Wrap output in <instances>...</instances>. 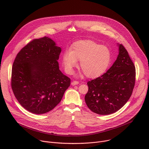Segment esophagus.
<instances>
[{
    "label": "esophagus",
    "mask_w": 149,
    "mask_h": 149,
    "mask_svg": "<svg viewBox=\"0 0 149 149\" xmlns=\"http://www.w3.org/2000/svg\"><path fill=\"white\" fill-rule=\"evenodd\" d=\"M79 84V82L78 81H74L71 82V85L72 86H75V85H77Z\"/></svg>",
    "instance_id": "obj_1"
}]
</instances>
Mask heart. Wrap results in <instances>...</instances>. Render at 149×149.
<instances>
[{"label": "heart", "instance_id": "1", "mask_svg": "<svg viewBox=\"0 0 149 149\" xmlns=\"http://www.w3.org/2000/svg\"><path fill=\"white\" fill-rule=\"evenodd\" d=\"M79 60V67L87 77L95 78L101 76L107 70L112 60L110 49L89 40L77 41L70 51L63 52L62 63L65 72L72 74Z\"/></svg>", "mask_w": 149, "mask_h": 149}]
</instances>
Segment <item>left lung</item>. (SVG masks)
I'll return each instance as SVG.
<instances>
[{
	"instance_id": "obj_1",
	"label": "left lung",
	"mask_w": 149,
	"mask_h": 149,
	"mask_svg": "<svg viewBox=\"0 0 149 149\" xmlns=\"http://www.w3.org/2000/svg\"><path fill=\"white\" fill-rule=\"evenodd\" d=\"M118 55L111 67L102 75L87 82L85 96L88 107L100 115L113 114L128 101L135 84L136 69L128 52L118 44Z\"/></svg>"
}]
</instances>
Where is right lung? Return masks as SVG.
I'll list each match as a JSON object with an SVG mask.
<instances>
[{
  "label": "right lung",
  "mask_w": 149,
  "mask_h": 149,
  "mask_svg": "<svg viewBox=\"0 0 149 149\" xmlns=\"http://www.w3.org/2000/svg\"><path fill=\"white\" fill-rule=\"evenodd\" d=\"M61 48L48 37L35 39L17 54L12 70L11 86L22 107L36 114L54 109L71 79L59 69Z\"/></svg>",
  "instance_id": "right-lung-1"
}]
</instances>
